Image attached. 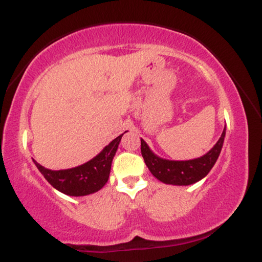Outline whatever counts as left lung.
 <instances>
[{
    "instance_id": "left-lung-1",
    "label": "left lung",
    "mask_w": 262,
    "mask_h": 262,
    "mask_svg": "<svg viewBox=\"0 0 262 262\" xmlns=\"http://www.w3.org/2000/svg\"><path fill=\"white\" fill-rule=\"evenodd\" d=\"M225 128L223 129L221 138L214 146L207 152L206 155L201 156L198 159L187 161H172L165 160V159L156 156L151 150L149 149L148 144L143 139L141 141V155L144 161L150 170V172L161 182L167 185H179L187 186L192 183L200 181L204 176L208 175V172L214 166L219 154H221L222 146L224 143Z\"/></svg>"
}]
</instances>
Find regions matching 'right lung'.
<instances>
[{
	"instance_id": "1",
	"label": "right lung",
	"mask_w": 262,
	"mask_h": 262,
	"mask_svg": "<svg viewBox=\"0 0 262 262\" xmlns=\"http://www.w3.org/2000/svg\"><path fill=\"white\" fill-rule=\"evenodd\" d=\"M122 135L123 134L111 141L92 160L77 167H73V169L53 171L45 169L35 160L34 164L37 165L38 170L45 177V180L54 188L68 196L77 197L95 193L103 187L108 181L113 156L116 155L117 149H118Z\"/></svg>"
}]
</instances>
